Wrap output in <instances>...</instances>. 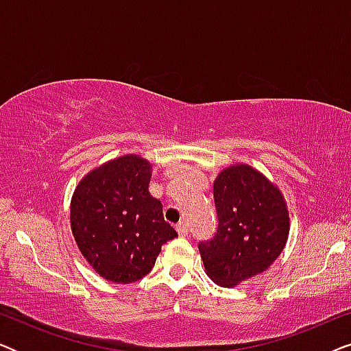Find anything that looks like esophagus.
I'll return each instance as SVG.
<instances>
[{
    "instance_id": "esophagus-1",
    "label": "esophagus",
    "mask_w": 351,
    "mask_h": 351,
    "mask_svg": "<svg viewBox=\"0 0 351 351\" xmlns=\"http://www.w3.org/2000/svg\"><path fill=\"white\" fill-rule=\"evenodd\" d=\"M176 230H177V233L180 234V237H186V234H189V227H186L185 222L177 223L176 225Z\"/></svg>"
}]
</instances>
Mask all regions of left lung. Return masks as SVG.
Returning a JSON list of instances; mask_svg holds the SVG:
<instances>
[{
	"label": "left lung",
	"instance_id": "obj_1",
	"mask_svg": "<svg viewBox=\"0 0 351 351\" xmlns=\"http://www.w3.org/2000/svg\"><path fill=\"white\" fill-rule=\"evenodd\" d=\"M214 203L217 232L198 249L210 280L233 287L276 261L289 234V213L281 191L247 165L220 172Z\"/></svg>",
	"mask_w": 351,
	"mask_h": 351
}]
</instances>
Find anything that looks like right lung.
<instances>
[{
	"label": "right lung",
	"mask_w": 351,
	"mask_h": 351,
	"mask_svg": "<svg viewBox=\"0 0 351 351\" xmlns=\"http://www.w3.org/2000/svg\"><path fill=\"white\" fill-rule=\"evenodd\" d=\"M152 165L124 155L89 172L75 189L70 222L81 254L113 282H134L152 271L161 246L177 237L162 204L148 191Z\"/></svg>",
	"instance_id": "add662e5"
}]
</instances>
